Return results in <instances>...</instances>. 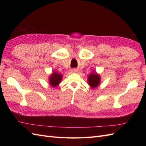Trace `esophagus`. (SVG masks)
<instances>
[{
  "instance_id": "34e87169",
  "label": "esophagus",
  "mask_w": 146,
  "mask_h": 146,
  "mask_svg": "<svg viewBox=\"0 0 146 146\" xmlns=\"http://www.w3.org/2000/svg\"><path fill=\"white\" fill-rule=\"evenodd\" d=\"M71 71H72V72H76V71H77V70H76V69H72V70H71Z\"/></svg>"
}]
</instances>
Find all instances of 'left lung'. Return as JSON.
<instances>
[{"label": "left lung", "instance_id": "8db88e82", "mask_svg": "<svg viewBox=\"0 0 146 146\" xmlns=\"http://www.w3.org/2000/svg\"><path fill=\"white\" fill-rule=\"evenodd\" d=\"M100 78L99 75L96 73H92L88 77V83L92 88H96L98 86L100 83Z\"/></svg>", "mask_w": 146, "mask_h": 146}]
</instances>
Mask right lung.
I'll return each mask as SVG.
<instances>
[{
    "label": "right lung",
    "instance_id": "right-lung-1",
    "mask_svg": "<svg viewBox=\"0 0 146 146\" xmlns=\"http://www.w3.org/2000/svg\"><path fill=\"white\" fill-rule=\"evenodd\" d=\"M61 79H62V76L61 74L56 72H54L51 75L49 78L50 85L54 87L56 86L57 85H59Z\"/></svg>",
    "mask_w": 146,
    "mask_h": 146
}]
</instances>
